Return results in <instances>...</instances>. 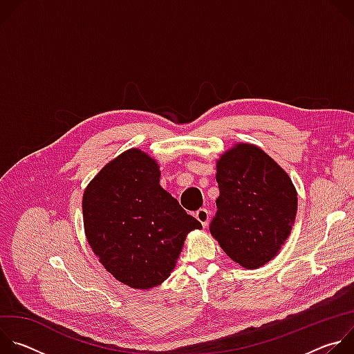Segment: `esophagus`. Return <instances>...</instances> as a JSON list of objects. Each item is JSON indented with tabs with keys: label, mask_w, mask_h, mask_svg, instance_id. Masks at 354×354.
Listing matches in <instances>:
<instances>
[{
	"label": "esophagus",
	"mask_w": 354,
	"mask_h": 354,
	"mask_svg": "<svg viewBox=\"0 0 354 354\" xmlns=\"http://www.w3.org/2000/svg\"><path fill=\"white\" fill-rule=\"evenodd\" d=\"M194 216H196V218L201 223V225H203V227H207V225H209V221H210V213H209V210L200 209V210L196 212Z\"/></svg>",
	"instance_id": "obj_1"
}]
</instances>
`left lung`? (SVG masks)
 <instances>
[{"mask_svg": "<svg viewBox=\"0 0 354 354\" xmlns=\"http://www.w3.org/2000/svg\"><path fill=\"white\" fill-rule=\"evenodd\" d=\"M220 196L210 232L245 269L270 262L295 221L298 197L288 174L262 148L235 142L217 160Z\"/></svg>", "mask_w": 354, "mask_h": 354, "instance_id": "8db88e82", "label": "left lung"}]
</instances>
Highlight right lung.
<instances>
[{"label":"right lung","instance_id":"obj_1","mask_svg":"<svg viewBox=\"0 0 354 354\" xmlns=\"http://www.w3.org/2000/svg\"><path fill=\"white\" fill-rule=\"evenodd\" d=\"M158 162L130 148L100 169L82 196L85 238L120 283L149 290L176 266L187 234L201 230L160 185Z\"/></svg>","mask_w":354,"mask_h":354}]
</instances>
